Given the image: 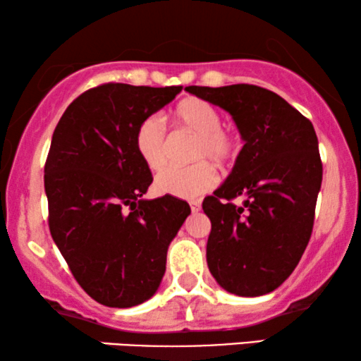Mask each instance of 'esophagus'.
<instances>
[{
    "label": "esophagus",
    "mask_w": 361,
    "mask_h": 361,
    "mask_svg": "<svg viewBox=\"0 0 361 361\" xmlns=\"http://www.w3.org/2000/svg\"><path fill=\"white\" fill-rule=\"evenodd\" d=\"M190 206H191V211H192V212H197V211L201 209V202L197 201V200H196V201H191Z\"/></svg>",
    "instance_id": "1"
}]
</instances>
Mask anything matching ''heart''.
<instances>
[{
	"mask_svg": "<svg viewBox=\"0 0 361 361\" xmlns=\"http://www.w3.org/2000/svg\"><path fill=\"white\" fill-rule=\"evenodd\" d=\"M173 119L180 128L197 135L192 147V160L188 166H170L155 180V190L183 200L201 196L219 181L217 170L209 159L219 165H229L240 149L237 132L222 126V116L214 106L200 98H186L173 109ZM134 147L139 159L152 171H159L166 161L169 139L165 124L157 116L142 119L134 134Z\"/></svg>",
	"mask_w": 361,
	"mask_h": 361,
	"instance_id": "1",
	"label": "heart"
}]
</instances>
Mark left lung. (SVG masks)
Returning a JSON list of instances; mask_svg holds the SVG:
<instances>
[{"label": "left lung", "instance_id": "left-lung-1", "mask_svg": "<svg viewBox=\"0 0 361 361\" xmlns=\"http://www.w3.org/2000/svg\"><path fill=\"white\" fill-rule=\"evenodd\" d=\"M185 90L231 113L245 140L229 178L202 202L211 219L207 267L237 296L271 293L296 268L312 233L322 183L316 130L262 86ZM237 197L244 201L238 207Z\"/></svg>", "mask_w": 361, "mask_h": 361}]
</instances>
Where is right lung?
Listing matches in <instances>:
<instances>
[{"mask_svg":"<svg viewBox=\"0 0 361 361\" xmlns=\"http://www.w3.org/2000/svg\"><path fill=\"white\" fill-rule=\"evenodd\" d=\"M181 90L109 81L81 93L54 130L44 169L49 229L75 280L103 306L154 296L191 212L173 196L140 200L154 178L134 147L140 121Z\"/></svg>","mask_w":361,"mask_h":361,"instance_id":"obj_1","label":"right lung"}]
</instances>
